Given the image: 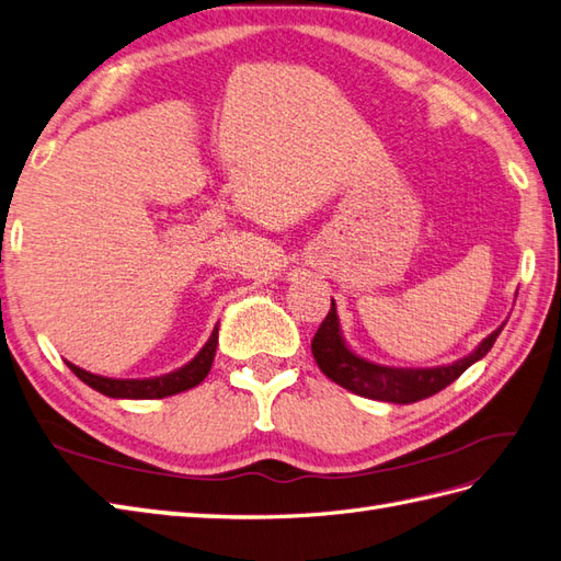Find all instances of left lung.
Segmentation results:
<instances>
[{
	"instance_id": "1",
	"label": "left lung",
	"mask_w": 561,
	"mask_h": 561,
	"mask_svg": "<svg viewBox=\"0 0 561 561\" xmlns=\"http://www.w3.org/2000/svg\"><path fill=\"white\" fill-rule=\"evenodd\" d=\"M504 323L495 328L488 337H483L471 354L453 364L426 366V368L386 366V364L362 357V354H357L347 345L343 328H340L337 307L331 299V311H328V317L323 319L317 335L311 340V352L321 371L331 378L333 383L343 386L345 390L362 394V398H368V400L412 404V402L431 398L435 392H440L449 383H455V380L467 371L471 364L483 359L490 352V347L495 345Z\"/></svg>"
}]
</instances>
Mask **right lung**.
Instances as JSON below:
<instances>
[{"instance_id": "1", "label": "right lung", "mask_w": 561, "mask_h": 561, "mask_svg": "<svg viewBox=\"0 0 561 561\" xmlns=\"http://www.w3.org/2000/svg\"><path fill=\"white\" fill-rule=\"evenodd\" d=\"M216 345H218V323L214 325L209 340L204 343V347L195 354L193 359L183 364L181 368H173V371H169V374L152 376V378H108V376H100V374H90V371H85V368H80L71 362H66V364L80 380H83L85 386L106 394V398L159 400V398H169V394H178V392L199 386L209 374L214 354H216Z\"/></svg>"}]
</instances>
